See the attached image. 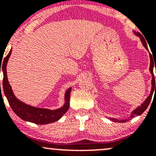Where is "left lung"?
<instances>
[{"mask_svg":"<svg viewBox=\"0 0 156 156\" xmlns=\"http://www.w3.org/2000/svg\"><path fill=\"white\" fill-rule=\"evenodd\" d=\"M135 33L136 35L139 36V38L141 39V42H142L143 45H144V47L146 48L147 51H149L148 50V48H147V44L146 43V40L144 39V37H143L142 35L139 32H137V33H136V32H134ZM150 73H151L152 74V76H153V79H152V89H151V92H150V95L148 96V98H147L145 100V101L144 102V103H142V104L141 105V106L138 107L136 109H135V110L133 111V112H132L131 115H130V118H133L134 117H136V116H139V115H141V114H142L143 112H144V111L146 110L147 108L148 107V105H149L150 101H151V99H152V96H153V92L154 90H156V83L155 81V77H154V74H153V67H154V64H155V61H154V58L153 57V55H152L151 53H150ZM156 70V69H155ZM156 87V89H154V87ZM110 119H112L113 121H116V122H125L128 121L130 119H123V120H119V119H113V118H111Z\"/></svg>","mask_w":156,"mask_h":156,"instance_id":"obj_1","label":"left lung"}]
</instances>
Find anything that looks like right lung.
I'll return each instance as SVG.
<instances>
[{"label":"right lung","mask_w":156,"mask_h":156,"mask_svg":"<svg viewBox=\"0 0 156 156\" xmlns=\"http://www.w3.org/2000/svg\"><path fill=\"white\" fill-rule=\"evenodd\" d=\"M12 50L9 51V54L4 58L3 61L2 65L1 63V67H2L3 73V88L5 95H6L7 100L10 106L12 107V110L17 114L20 118L25 121L31 122L35 123L38 125H45L48 123L54 122L58 120L62 116L67 112L69 106V98H70L71 88L68 89L65 93V103L62 108L55 109V110H50L46 108H40L33 107L31 105H27L26 103H23L19 101L15 96L12 89L11 88V86L9 83L8 78H7L6 74V65L9 58ZM1 62H2L1 61ZM2 67H1V66ZM1 73V69H0ZM1 88V83H0Z\"/></svg>","instance_id":"obj_1"}]
</instances>
